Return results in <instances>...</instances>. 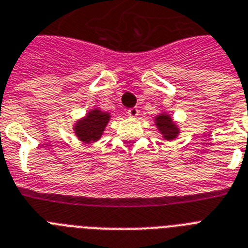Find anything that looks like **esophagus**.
<instances>
[{
  "label": "esophagus",
  "instance_id": "obj_1",
  "mask_svg": "<svg viewBox=\"0 0 248 248\" xmlns=\"http://www.w3.org/2000/svg\"><path fill=\"white\" fill-rule=\"evenodd\" d=\"M127 114L130 116V117H138L139 114V109L136 108V107H132V108H128L127 109Z\"/></svg>",
  "mask_w": 248,
  "mask_h": 248
}]
</instances>
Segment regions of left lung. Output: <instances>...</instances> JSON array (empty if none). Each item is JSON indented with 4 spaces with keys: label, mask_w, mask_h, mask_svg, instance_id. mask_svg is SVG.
Returning <instances> with one entry per match:
<instances>
[{
    "label": "left lung",
    "mask_w": 248,
    "mask_h": 248,
    "mask_svg": "<svg viewBox=\"0 0 248 248\" xmlns=\"http://www.w3.org/2000/svg\"><path fill=\"white\" fill-rule=\"evenodd\" d=\"M156 126L159 127L163 136L166 138V140H172L178 134V128L173 124L170 116H167V114H160L159 117H156Z\"/></svg>",
    "instance_id": "left-lung-1"
}]
</instances>
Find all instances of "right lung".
<instances>
[{
  "label": "right lung",
  "instance_id": "obj_1",
  "mask_svg": "<svg viewBox=\"0 0 248 248\" xmlns=\"http://www.w3.org/2000/svg\"><path fill=\"white\" fill-rule=\"evenodd\" d=\"M109 114L102 113L100 110H93L86 118L80 121L78 126H75V131L78 138L85 142H94L103 134L104 127L108 124Z\"/></svg>",
  "mask_w": 248,
  "mask_h": 248
}]
</instances>
